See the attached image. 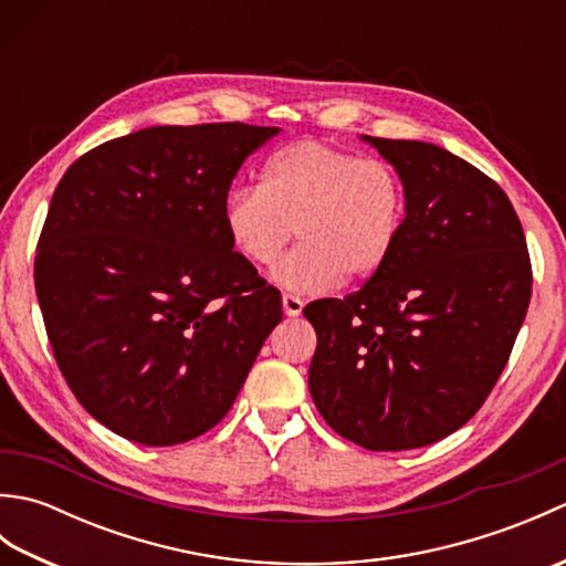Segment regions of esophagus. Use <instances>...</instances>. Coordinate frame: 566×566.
<instances>
[{
  "label": "esophagus",
  "mask_w": 566,
  "mask_h": 566,
  "mask_svg": "<svg viewBox=\"0 0 566 566\" xmlns=\"http://www.w3.org/2000/svg\"><path fill=\"white\" fill-rule=\"evenodd\" d=\"M282 308H284V316L296 318V316H302V311H304V302H302V298H298V296L284 294V296H282Z\"/></svg>",
  "instance_id": "1"
}]
</instances>
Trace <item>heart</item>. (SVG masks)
Wrapping results in <instances>:
<instances>
[{"mask_svg": "<svg viewBox=\"0 0 566 566\" xmlns=\"http://www.w3.org/2000/svg\"><path fill=\"white\" fill-rule=\"evenodd\" d=\"M403 221L406 189L391 165L321 140L274 153L260 187H238L223 203L228 240L258 268L280 260L296 231L302 245L276 264L272 282L298 296L375 276Z\"/></svg>", "mask_w": 566, "mask_h": 566, "instance_id": "1", "label": "heart"}]
</instances>
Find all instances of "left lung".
Here are the masks:
<instances>
[{
	"label": "left lung",
	"mask_w": 566,
	"mask_h": 566,
	"mask_svg": "<svg viewBox=\"0 0 566 566\" xmlns=\"http://www.w3.org/2000/svg\"><path fill=\"white\" fill-rule=\"evenodd\" d=\"M406 189L394 255L347 298L304 308L308 389L326 423L375 452L462 428L509 363L533 292L523 226L494 179L420 140L363 136Z\"/></svg>",
	"instance_id": "8db88e82"
}]
</instances>
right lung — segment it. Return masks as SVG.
Returning <instances> with one entry per match:
<instances>
[{"label": "right lung", "instance_id": "1", "mask_svg": "<svg viewBox=\"0 0 566 566\" xmlns=\"http://www.w3.org/2000/svg\"><path fill=\"white\" fill-rule=\"evenodd\" d=\"M280 128L153 126L82 155L60 179L35 252L57 367L116 436L150 448L231 411L280 292L233 252L223 203Z\"/></svg>", "mask_w": 566, "mask_h": 566}]
</instances>
